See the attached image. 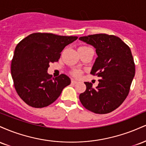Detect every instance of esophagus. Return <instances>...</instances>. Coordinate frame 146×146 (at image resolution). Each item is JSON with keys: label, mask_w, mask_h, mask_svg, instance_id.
Masks as SVG:
<instances>
[{"label": "esophagus", "mask_w": 146, "mask_h": 146, "mask_svg": "<svg viewBox=\"0 0 146 146\" xmlns=\"http://www.w3.org/2000/svg\"><path fill=\"white\" fill-rule=\"evenodd\" d=\"M71 84H78V81H76L75 80H72Z\"/></svg>", "instance_id": "esophagus-1"}]
</instances>
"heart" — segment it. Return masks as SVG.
Returning a JSON list of instances; mask_svg holds the SVG:
<instances>
[{"instance_id": "1", "label": "heart", "mask_w": 146, "mask_h": 146, "mask_svg": "<svg viewBox=\"0 0 146 146\" xmlns=\"http://www.w3.org/2000/svg\"><path fill=\"white\" fill-rule=\"evenodd\" d=\"M73 75H75V76H79V75H80V72L78 71V70H75V71H73Z\"/></svg>"}]
</instances>
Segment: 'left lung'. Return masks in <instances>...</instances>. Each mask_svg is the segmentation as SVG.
I'll return each instance as SVG.
<instances>
[{
    "mask_svg": "<svg viewBox=\"0 0 146 146\" xmlns=\"http://www.w3.org/2000/svg\"><path fill=\"white\" fill-rule=\"evenodd\" d=\"M79 40L92 45L98 58L90 74L100 77L98 86L84 82L86 89L80 95L87 110L97 114L113 111L128 96L135 77V66L129 46L118 37L105 33L80 37Z\"/></svg>",
    "mask_w": 146,
    "mask_h": 146,
    "instance_id": "8db88e82",
    "label": "left lung"
}]
</instances>
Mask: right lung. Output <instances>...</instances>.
I'll return each mask as SVG.
<instances>
[{
  "label": "right lung",
  "instance_id": "1",
  "mask_svg": "<svg viewBox=\"0 0 146 146\" xmlns=\"http://www.w3.org/2000/svg\"><path fill=\"white\" fill-rule=\"evenodd\" d=\"M77 39V36L34 33L17 44L11 60V74L15 89L27 104L33 108L47 106L71 84L67 75L52 78L47 71L49 63L58 62L64 48Z\"/></svg>",
  "mask_w": 146,
  "mask_h": 146
}]
</instances>
